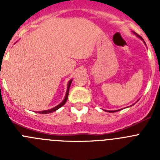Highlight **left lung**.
I'll use <instances>...</instances> for the list:
<instances>
[{
    "label": "left lung",
    "instance_id": "obj_1",
    "mask_svg": "<svg viewBox=\"0 0 160 160\" xmlns=\"http://www.w3.org/2000/svg\"><path fill=\"white\" fill-rule=\"evenodd\" d=\"M133 33H135V35H136V36H137V37H138V38H140L141 40H142V38H141V37H140V36H139V35L136 34V33H135V32H133ZM144 43H145V42H144ZM121 111V110H117V111H108V112H111V113H113V112H116V111Z\"/></svg>",
    "mask_w": 160,
    "mask_h": 160
}]
</instances>
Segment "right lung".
<instances>
[{"instance_id":"add662e5","label":"right lung","mask_w":160,"mask_h":160,"mask_svg":"<svg viewBox=\"0 0 160 160\" xmlns=\"http://www.w3.org/2000/svg\"><path fill=\"white\" fill-rule=\"evenodd\" d=\"M72 80H73V79H70V81L68 82V84H67V90H66V96H65V98H64V99H63V101L62 102H61L60 104H58V106H56V107H53V108L49 109V110H46V111H39V113H40V114H49V113H52V112H53V111H57V110H58V109L60 108V107H62L63 105H64L65 103L66 102V101H67L68 94H69V90H70V85H71Z\"/></svg>"}]
</instances>
